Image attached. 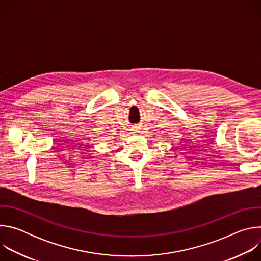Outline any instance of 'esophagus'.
<instances>
[{
  "instance_id": "esophagus-1",
  "label": "esophagus",
  "mask_w": 261,
  "mask_h": 261,
  "mask_svg": "<svg viewBox=\"0 0 261 261\" xmlns=\"http://www.w3.org/2000/svg\"><path fill=\"white\" fill-rule=\"evenodd\" d=\"M132 130H134V131H137V128H134V129H132Z\"/></svg>"
}]
</instances>
